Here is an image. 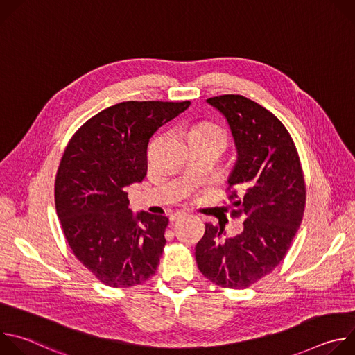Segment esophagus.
<instances>
[{"label": "esophagus", "instance_id": "34e87169", "mask_svg": "<svg viewBox=\"0 0 355 355\" xmlns=\"http://www.w3.org/2000/svg\"><path fill=\"white\" fill-rule=\"evenodd\" d=\"M187 215H188V212H185V211H177V212H174V214L170 215V220L174 222V220H177V219H180V218H184V216H187Z\"/></svg>", "mask_w": 355, "mask_h": 355}]
</instances>
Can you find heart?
Returning <instances> with one entry per match:
<instances>
[{"instance_id":"b5f03b06","label":"heart","mask_w":355,"mask_h":355,"mask_svg":"<svg viewBox=\"0 0 355 355\" xmlns=\"http://www.w3.org/2000/svg\"><path fill=\"white\" fill-rule=\"evenodd\" d=\"M195 129H198V130H202V132H205V133H209V135H215V136H220V137H223V133H222V130L218 128V126H215V125H211V123H204V125H199L198 128H195ZM225 139V137H223Z\"/></svg>"}]
</instances>
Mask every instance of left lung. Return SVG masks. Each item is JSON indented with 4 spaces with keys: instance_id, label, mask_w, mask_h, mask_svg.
<instances>
[{
    "instance_id": "8db88e82",
    "label": "left lung",
    "mask_w": 355,
    "mask_h": 355,
    "mask_svg": "<svg viewBox=\"0 0 355 355\" xmlns=\"http://www.w3.org/2000/svg\"><path fill=\"white\" fill-rule=\"evenodd\" d=\"M227 121L236 160L227 177L234 188L232 215L243 232L226 237L225 226L205 225L195 247L199 271L223 288L241 289L284 260L305 209V181L293 140L281 121L243 95L207 99Z\"/></svg>"
}]
</instances>
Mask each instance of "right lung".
<instances>
[{
    "label": "right lung",
    "mask_w": 355,
    "mask_h": 355,
    "mask_svg": "<svg viewBox=\"0 0 355 355\" xmlns=\"http://www.w3.org/2000/svg\"><path fill=\"white\" fill-rule=\"evenodd\" d=\"M126 101L101 111L71 137L56 177V211L77 260L101 282L135 286L157 270L168 219L133 215L126 187L147 171L153 133L189 107Z\"/></svg>",
    "instance_id": "1"
}]
</instances>
